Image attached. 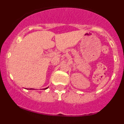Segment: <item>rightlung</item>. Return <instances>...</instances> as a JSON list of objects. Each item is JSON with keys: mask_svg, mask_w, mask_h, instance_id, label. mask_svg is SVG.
<instances>
[{"mask_svg": "<svg viewBox=\"0 0 124 124\" xmlns=\"http://www.w3.org/2000/svg\"><path fill=\"white\" fill-rule=\"evenodd\" d=\"M48 88V87H46V88H45V89H47Z\"/></svg>", "mask_w": 124, "mask_h": 124, "instance_id": "right-lung-1", "label": "right lung"}]
</instances>
